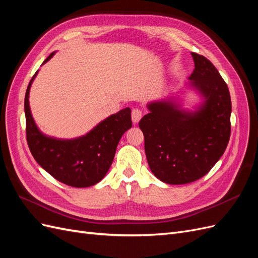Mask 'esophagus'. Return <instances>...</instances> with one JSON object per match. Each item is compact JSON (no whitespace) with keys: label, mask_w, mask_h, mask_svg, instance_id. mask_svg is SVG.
<instances>
[{"label":"esophagus","mask_w":258,"mask_h":258,"mask_svg":"<svg viewBox=\"0 0 258 258\" xmlns=\"http://www.w3.org/2000/svg\"><path fill=\"white\" fill-rule=\"evenodd\" d=\"M142 118V112L139 110V108H135L131 112V119L134 121V123H138L140 121V119Z\"/></svg>","instance_id":"34e87169"}]
</instances>
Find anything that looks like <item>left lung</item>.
I'll use <instances>...</instances> for the list:
<instances>
[{
    "instance_id": "8db88e82",
    "label": "left lung",
    "mask_w": 258,
    "mask_h": 258,
    "mask_svg": "<svg viewBox=\"0 0 258 258\" xmlns=\"http://www.w3.org/2000/svg\"><path fill=\"white\" fill-rule=\"evenodd\" d=\"M195 69L189 85L202 97L196 111L173 101L147 104L139 126L144 135L148 166L167 184L197 181L223 156L230 138L231 100L227 84L206 57L191 52Z\"/></svg>"
}]
</instances>
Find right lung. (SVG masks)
Here are the masks:
<instances>
[{"label": "right lung", "instance_id": "1", "mask_svg": "<svg viewBox=\"0 0 258 258\" xmlns=\"http://www.w3.org/2000/svg\"><path fill=\"white\" fill-rule=\"evenodd\" d=\"M54 54H49L47 62ZM33 75L25 97L27 142L36 162L59 182L73 187H89L99 183L110 169L117 145L122 135L131 128V110L123 108L102 120L87 135L61 140L43 135L31 114L29 93Z\"/></svg>", "mask_w": 258, "mask_h": 258}]
</instances>
